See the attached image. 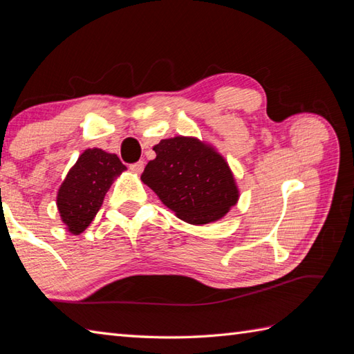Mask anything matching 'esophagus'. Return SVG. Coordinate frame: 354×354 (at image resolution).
<instances>
[{
    "label": "esophagus",
    "instance_id": "esophagus-1",
    "mask_svg": "<svg viewBox=\"0 0 354 354\" xmlns=\"http://www.w3.org/2000/svg\"><path fill=\"white\" fill-rule=\"evenodd\" d=\"M129 169L133 171V173H141L142 170H145V161H137L129 165Z\"/></svg>",
    "mask_w": 354,
    "mask_h": 354
}]
</instances>
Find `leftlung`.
<instances>
[{
  "label": "left lung",
  "instance_id": "left-lung-1",
  "mask_svg": "<svg viewBox=\"0 0 354 354\" xmlns=\"http://www.w3.org/2000/svg\"><path fill=\"white\" fill-rule=\"evenodd\" d=\"M141 181L165 207L192 225L214 222L236 205L239 190L227 161L196 138L161 140Z\"/></svg>",
  "mask_w": 354,
  "mask_h": 354
}]
</instances>
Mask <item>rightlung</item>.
Returning a JSON list of instances; mask_svg holds the SVG:
<instances>
[{
	"mask_svg": "<svg viewBox=\"0 0 354 354\" xmlns=\"http://www.w3.org/2000/svg\"><path fill=\"white\" fill-rule=\"evenodd\" d=\"M126 165L114 153L88 149L79 156L57 193L61 219L73 234L84 232L99 212L104 194Z\"/></svg>",
	"mask_w": 354,
	"mask_h": 354,
	"instance_id": "1",
	"label": "right lung"
}]
</instances>
